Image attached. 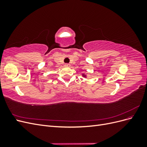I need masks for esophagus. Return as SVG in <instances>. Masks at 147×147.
<instances>
[{
    "label": "esophagus",
    "instance_id": "1",
    "mask_svg": "<svg viewBox=\"0 0 147 147\" xmlns=\"http://www.w3.org/2000/svg\"><path fill=\"white\" fill-rule=\"evenodd\" d=\"M70 65L69 64H65V67H70Z\"/></svg>",
    "mask_w": 147,
    "mask_h": 147
}]
</instances>
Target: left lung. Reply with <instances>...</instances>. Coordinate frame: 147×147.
<instances>
[{
    "instance_id": "1",
    "label": "left lung",
    "mask_w": 147,
    "mask_h": 147,
    "mask_svg": "<svg viewBox=\"0 0 147 147\" xmlns=\"http://www.w3.org/2000/svg\"><path fill=\"white\" fill-rule=\"evenodd\" d=\"M82 77L86 78H87V75H85L84 74H82Z\"/></svg>"
}]
</instances>
